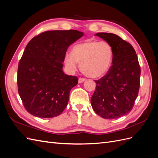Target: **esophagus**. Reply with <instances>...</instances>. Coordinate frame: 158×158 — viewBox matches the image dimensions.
Returning a JSON list of instances; mask_svg holds the SVG:
<instances>
[{"label":"esophagus","mask_w":158,"mask_h":158,"mask_svg":"<svg viewBox=\"0 0 158 158\" xmlns=\"http://www.w3.org/2000/svg\"><path fill=\"white\" fill-rule=\"evenodd\" d=\"M85 80V78H79V79H78V82L80 84V83H82V82H84V81Z\"/></svg>","instance_id":"esophagus-1"}]
</instances>
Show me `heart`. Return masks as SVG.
<instances>
[{
  "mask_svg": "<svg viewBox=\"0 0 158 158\" xmlns=\"http://www.w3.org/2000/svg\"><path fill=\"white\" fill-rule=\"evenodd\" d=\"M113 57L111 46L106 41H85L76 44L72 52L64 55V63L71 73L78 68L88 77L101 78L106 75L111 68Z\"/></svg>",
  "mask_w": 158,
  "mask_h": 158,
  "instance_id": "1",
  "label": "heart"
}]
</instances>
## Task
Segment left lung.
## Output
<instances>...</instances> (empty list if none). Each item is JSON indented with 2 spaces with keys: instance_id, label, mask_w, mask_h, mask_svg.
<instances>
[{
  "instance_id": "left-lung-1",
  "label": "left lung",
  "mask_w": 158,
  "mask_h": 158,
  "mask_svg": "<svg viewBox=\"0 0 158 158\" xmlns=\"http://www.w3.org/2000/svg\"><path fill=\"white\" fill-rule=\"evenodd\" d=\"M107 42L113 51L112 66L106 75L98 80L91 98L95 113L113 119L129 113L140 88V67L132 46L111 33L95 34Z\"/></svg>"
}]
</instances>
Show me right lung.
Listing matches in <instances>:
<instances>
[{
  "label": "right lung",
  "instance_id": "add662e5",
  "mask_svg": "<svg viewBox=\"0 0 158 158\" xmlns=\"http://www.w3.org/2000/svg\"><path fill=\"white\" fill-rule=\"evenodd\" d=\"M84 35L78 30H53L34 37L19 62L18 94L28 113L40 118L59 115L67 106L78 78L65 74L63 63L69 47Z\"/></svg>",
  "mask_w": 158,
  "mask_h": 158
}]
</instances>
